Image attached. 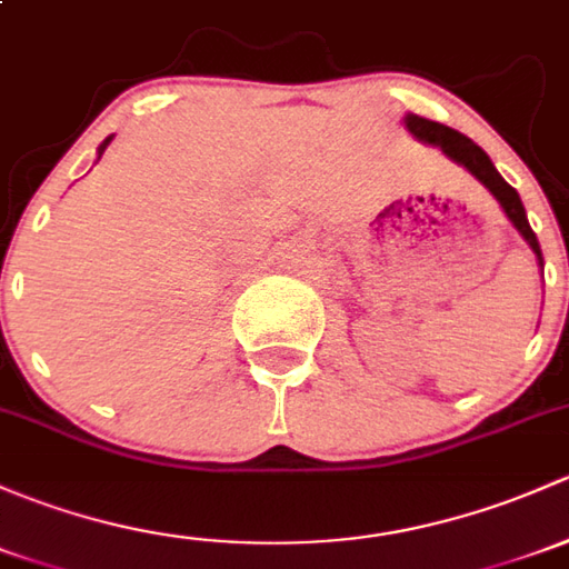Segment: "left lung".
<instances>
[{"instance_id":"1","label":"left lung","mask_w":569,"mask_h":569,"mask_svg":"<svg viewBox=\"0 0 569 569\" xmlns=\"http://www.w3.org/2000/svg\"><path fill=\"white\" fill-rule=\"evenodd\" d=\"M403 124L417 141L428 143V147H439L441 152L452 160V163L463 166V169L469 171V174L475 177L477 182H480L496 201H499L501 212H505L507 220L516 226L518 234L523 237V242L529 244L531 253L537 256V267L542 269L540 242H537L535 231H531V226H529V218H526L521 196H518V190L512 188V184H507L505 177L496 171V166L490 163L486 149L477 147L475 141L466 139V136L458 133V130L447 128V124H441V122H433V119L417 117V113H411V111L403 113Z\"/></svg>"}]
</instances>
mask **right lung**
<instances>
[{
  "instance_id": "obj_1",
  "label": "right lung",
  "mask_w": 569,
  "mask_h": 569,
  "mask_svg": "<svg viewBox=\"0 0 569 569\" xmlns=\"http://www.w3.org/2000/svg\"><path fill=\"white\" fill-rule=\"evenodd\" d=\"M111 139H113V136H109V139H106V141H103V143H100V147H98V160H100V158H103L106 147H109V143H111Z\"/></svg>"
}]
</instances>
